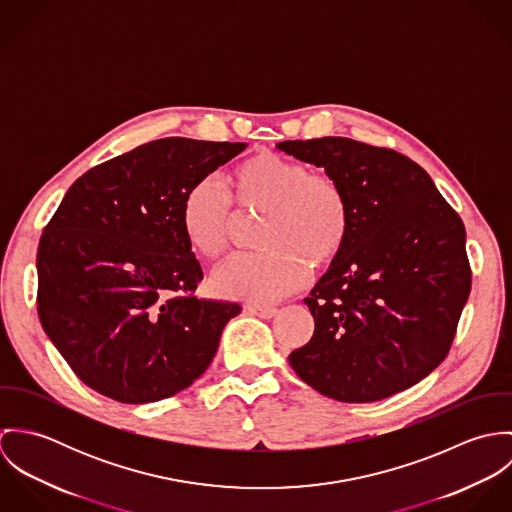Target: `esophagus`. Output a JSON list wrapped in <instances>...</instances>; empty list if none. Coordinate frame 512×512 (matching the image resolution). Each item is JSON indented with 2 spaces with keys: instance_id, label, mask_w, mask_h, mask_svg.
Masks as SVG:
<instances>
[{
  "instance_id": "34e87169",
  "label": "esophagus",
  "mask_w": 512,
  "mask_h": 512,
  "mask_svg": "<svg viewBox=\"0 0 512 512\" xmlns=\"http://www.w3.org/2000/svg\"><path fill=\"white\" fill-rule=\"evenodd\" d=\"M248 311L262 319H272L278 313V309L274 305H248Z\"/></svg>"
}]
</instances>
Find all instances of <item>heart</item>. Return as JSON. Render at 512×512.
Instances as JSON below:
<instances>
[{
    "instance_id": "1",
    "label": "heart",
    "mask_w": 512,
    "mask_h": 512,
    "mask_svg": "<svg viewBox=\"0 0 512 512\" xmlns=\"http://www.w3.org/2000/svg\"><path fill=\"white\" fill-rule=\"evenodd\" d=\"M254 254H240L213 272V292L254 305L297 290L309 266L337 262L351 234V203L345 187L325 171L270 151L242 159L226 175V193L205 179L181 203V232L203 258H219L230 246L238 217H256Z\"/></svg>"
}]
</instances>
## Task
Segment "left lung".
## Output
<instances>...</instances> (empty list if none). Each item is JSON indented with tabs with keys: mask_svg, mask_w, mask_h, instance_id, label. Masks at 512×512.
Returning a JSON list of instances; mask_svg holds the SVG:
<instances>
[{
	"mask_svg": "<svg viewBox=\"0 0 512 512\" xmlns=\"http://www.w3.org/2000/svg\"><path fill=\"white\" fill-rule=\"evenodd\" d=\"M278 147L333 175L353 217L345 250L305 297L315 331L290 365L339 402L414 386L447 357L471 292L463 220L394 149L331 136Z\"/></svg>",
	"mask_w": 512,
	"mask_h": 512,
	"instance_id": "8db88e82",
	"label": "left lung"
}]
</instances>
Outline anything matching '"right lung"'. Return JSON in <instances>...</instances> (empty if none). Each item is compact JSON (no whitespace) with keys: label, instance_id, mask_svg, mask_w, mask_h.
Returning <instances> with one entry per match:
<instances>
[{"label":"right lung","instance_id":"1","mask_svg":"<svg viewBox=\"0 0 512 512\" xmlns=\"http://www.w3.org/2000/svg\"><path fill=\"white\" fill-rule=\"evenodd\" d=\"M246 144L163 138L104 161L67 191L37 250V313L92 390L146 404L211 365L238 303L199 299L181 232L185 193Z\"/></svg>","mask_w":512,"mask_h":512}]
</instances>
